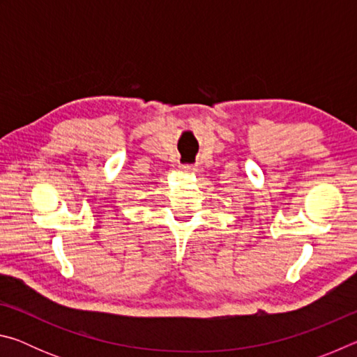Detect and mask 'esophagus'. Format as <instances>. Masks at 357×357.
Masks as SVG:
<instances>
[{
	"label": "esophagus",
	"mask_w": 357,
	"mask_h": 357,
	"mask_svg": "<svg viewBox=\"0 0 357 357\" xmlns=\"http://www.w3.org/2000/svg\"><path fill=\"white\" fill-rule=\"evenodd\" d=\"M179 168H181V172H184V173H195L197 172V167L195 165H189V164L181 165Z\"/></svg>",
	"instance_id": "34e87169"
}]
</instances>
